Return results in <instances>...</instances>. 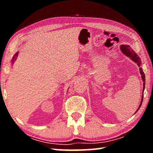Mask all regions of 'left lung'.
Returning <instances> with one entry per match:
<instances>
[{"label":"left lung","instance_id":"left-lung-1","mask_svg":"<svg viewBox=\"0 0 153 153\" xmlns=\"http://www.w3.org/2000/svg\"><path fill=\"white\" fill-rule=\"evenodd\" d=\"M121 51H122V53L125 54V55L126 56H129V57H130L131 59H132V61H134L135 63H137V65H138V67H140V64H141V61H140V59L139 56L136 55V54L135 53V52H134L132 48H131L130 46H129V45H121ZM140 73L141 76H142V80H143L144 82V86H143V90H144L145 88V75L144 74V71L143 70H142V69L140 68ZM144 92V91H143ZM143 97H144V94H142V101H141V103L140 105L139 106V108H138V110H137L136 112H137V111H138V109L140 108V107H141V105L142 103V100H143Z\"/></svg>","mask_w":153,"mask_h":153}]
</instances>
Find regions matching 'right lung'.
Segmentation results:
<instances>
[{
    "instance_id": "1",
    "label": "right lung",
    "mask_w": 153,
    "mask_h": 153,
    "mask_svg": "<svg viewBox=\"0 0 153 153\" xmlns=\"http://www.w3.org/2000/svg\"><path fill=\"white\" fill-rule=\"evenodd\" d=\"M17 55H18V53H17L16 54H15V56H13V59H12V62H14V61L15 60V59H16V57H17Z\"/></svg>"
}]
</instances>
